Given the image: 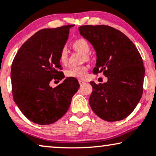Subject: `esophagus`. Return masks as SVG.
Segmentation results:
<instances>
[{
	"label": "esophagus",
	"instance_id": "1",
	"mask_svg": "<svg viewBox=\"0 0 156 156\" xmlns=\"http://www.w3.org/2000/svg\"><path fill=\"white\" fill-rule=\"evenodd\" d=\"M79 83H80V85H83V84H84V83H86V82H84V81L82 80H79Z\"/></svg>",
	"mask_w": 156,
	"mask_h": 156
}]
</instances>
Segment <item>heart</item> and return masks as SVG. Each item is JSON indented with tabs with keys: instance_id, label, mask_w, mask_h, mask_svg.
Masks as SVG:
<instances>
[{
	"instance_id": "b5f03b06",
	"label": "heart",
	"mask_w": 156,
	"mask_h": 156,
	"mask_svg": "<svg viewBox=\"0 0 156 156\" xmlns=\"http://www.w3.org/2000/svg\"><path fill=\"white\" fill-rule=\"evenodd\" d=\"M73 47L74 51L83 53V60H89L90 55L88 53L90 51V46L89 43L85 39L80 38L76 39L73 44ZM59 60L63 65L67 64L68 60V51L66 46H63L59 53ZM88 67L86 65H77V66H72L66 71V75L69 77L76 79H84L87 77L88 73Z\"/></svg>"
}]
</instances>
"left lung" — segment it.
I'll return each mask as SVG.
<instances>
[{"mask_svg":"<svg viewBox=\"0 0 156 156\" xmlns=\"http://www.w3.org/2000/svg\"><path fill=\"white\" fill-rule=\"evenodd\" d=\"M79 30L96 50L94 74L103 73L108 77L106 83L90 82L92 110L108 122L126 118L143 94L145 68L139 51L127 36L110 26L83 25Z\"/></svg>","mask_w":156,"mask_h":156,"instance_id":"left-lung-1","label":"left lung"}]
</instances>
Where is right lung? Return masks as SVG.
<instances>
[{"instance_id":"obj_1","label":"right lung","mask_w":156,"mask_h":156,"mask_svg":"<svg viewBox=\"0 0 156 156\" xmlns=\"http://www.w3.org/2000/svg\"><path fill=\"white\" fill-rule=\"evenodd\" d=\"M74 24L44 29L20 47L11 67L13 99L27 118L41 125L55 122L66 113L80 84L67 77L55 88L51 81L65 77L59 53Z\"/></svg>"}]
</instances>
